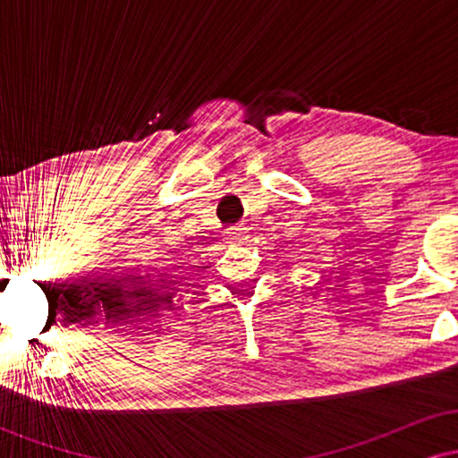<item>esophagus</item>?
I'll list each match as a JSON object with an SVG mask.
<instances>
[{
    "instance_id": "obj_1",
    "label": "esophagus",
    "mask_w": 458,
    "mask_h": 458,
    "mask_svg": "<svg viewBox=\"0 0 458 458\" xmlns=\"http://www.w3.org/2000/svg\"><path fill=\"white\" fill-rule=\"evenodd\" d=\"M228 239H230V243L241 245V243H247L250 234L245 233V228H234V230H230V233H228Z\"/></svg>"
}]
</instances>
